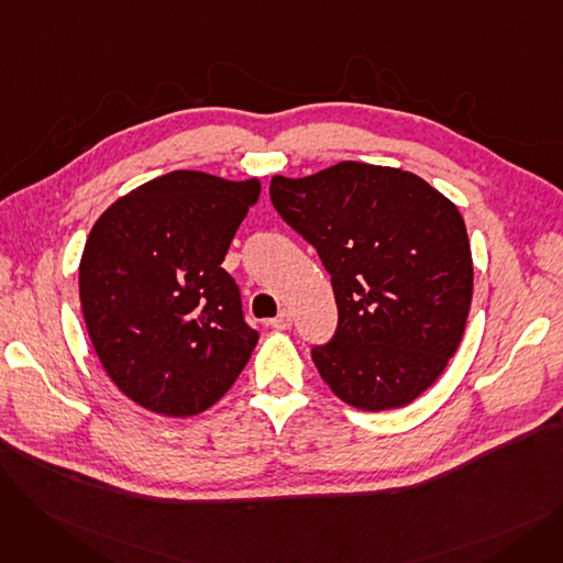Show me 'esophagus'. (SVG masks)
I'll return each mask as SVG.
<instances>
[{"label":"esophagus","instance_id":"34e87169","mask_svg":"<svg viewBox=\"0 0 563 563\" xmlns=\"http://www.w3.org/2000/svg\"><path fill=\"white\" fill-rule=\"evenodd\" d=\"M266 323H269V327H274L276 331H287L291 327V314L287 310H283L278 317L269 319Z\"/></svg>","mask_w":563,"mask_h":563}]
</instances>
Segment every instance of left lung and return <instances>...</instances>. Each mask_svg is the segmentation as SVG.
<instances>
[{"instance_id":"8db88e82","label":"left lung","mask_w":563,"mask_h":563,"mask_svg":"<svg viewBox=\"0 0 563 563\" xmlns=\"http://www.w3.org/2000/svg\"><path fill=\"white\" fill-rule=\"evenodd\" d=\"M269 194L331 274L338 329L312 346L321 378L361 410L420 397L456 353L472 301L456 205L418 175L361 162L276 175Z\"/></svg>"}]
</instances>
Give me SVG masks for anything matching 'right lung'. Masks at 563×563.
<instances>
[{
    "mask_svg": "<svg viewBox=\"0 0 563 563\" xmlns=\"http://www.w3.org/2000/svg\"><path fill=\"white\" fill-rule=\"evenodd\" d=\"M260 183L173 170L118 198L88 234L79 299L118 390L187 418L217 404L257 344L221 262Z\"/></svg>",
    "mask_w": 563,
    "mask_h": 563,
    "instance_id": "add662e5",
    "label": "right lung"
}]
</instances>
